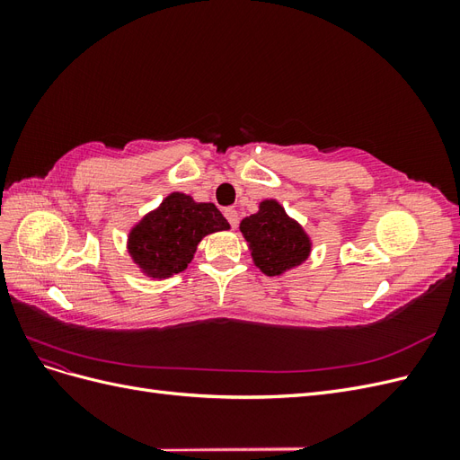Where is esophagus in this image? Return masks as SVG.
Instances as JSON below:
<instances>
[{"instance_id": "esophagus-1", "label": "esophagus", "mask_w": 460, "mask_h": 460, "mask_svg": "<svg viewBox=\"0 0 460 460\" xmlns=\"http://www.w3.org/2000/svg\"><path fill=\"white\" fill-rule=\"evenodd\" d=\"M225 217H226V220L230 222V226L232 228H235L238 226V211H235V208H232V207H228V208H225Z\"/></svg>"}]
</instances>
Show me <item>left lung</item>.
I'll list each match as a JSON object with an SVG mask.
<instances>
[{
    "label": "left lung",
    "mask_w": 460,
    "mask_h": 460,
    "mask_svg": "<svg viewBox=\"0 0 460 460\" xmlns=\"http://www.w3.org/2000/svg\"><path fill=\"white\" fill-rule=\"evenodd\" d=\"M240 230L253 249L257 267L269 276L297 267L311 252L307 235L276 201H262L261 211L243 218Z\"/></svg>",
    "instance_id": "8db88e82"
}]
</instances>
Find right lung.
I'll use <instances>...</instances> for the list:
<instances>
[{
	"instance_id": "obj_1",
	"label": "right lung",
	"mask_w": 460,
	"mask_h": 460,
	"mask_svg": "<svg viewBox=\"0 0 460 460\" xmlns=\"http://www.w3.org/2000/svg\"><path fill=\"white\" fill-rule=\"evenodd\" d=\"M226 228L230 225L213 203L172 193L132 230L128 247L147 274L166 278L188 267L203 235Z\"/></svg>"
}]
</instances>
